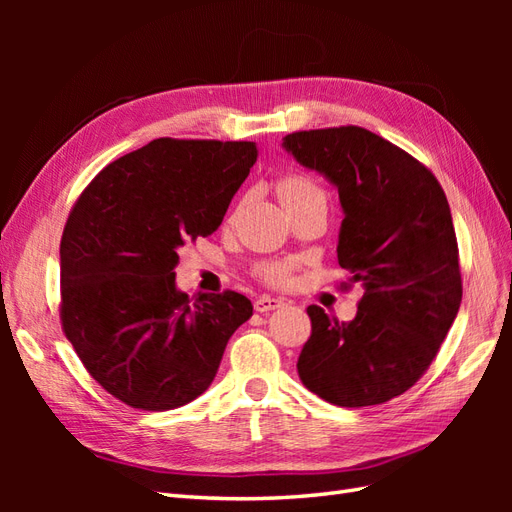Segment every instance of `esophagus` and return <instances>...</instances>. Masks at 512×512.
Listing matches in <instances>:
<instances>
[{
  "mask_svg": "<svg viewBox=\"0 0 512 512\" xmlns=\"http://www.w3.org/2000/svg\"><path fill=\"white\" fill-rule=\"evenodd\" d=\"M284 305H286L284 299H275V297H269V294H262V297H256V301H254L256 312H260V314L273 312V309H280Z\"/></svg>",
  "mask_w": 512,
  "mask_h": 512,
  "instance_id": "1",
  "label": "esophagus"
}]
</instances>
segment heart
Wrapping results in <instances>:
<instances>
[{
    "label": "heart",
    "instance_id": "1",
    "mask_svg": "<svg viewBox=\"0 0 512 512\" xmlns=\"http://www.w3.org/2000/svg\"><path fill=\"white\" fill-rule=\"evenodd\" d=\"M307 192H320L316 188L314 181H309L307 177L301 175H288L280 183H277V196L282 200L307 194ZM258 273L265 282L269 284H286L290 280V267L284 265V262H267V265H260Z\"/></svg>",
    "mask_w": 512,
    "mask_h": 512
}]
</instances>
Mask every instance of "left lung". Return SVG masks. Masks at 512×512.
Returning a JSON list of instances; mask_svg holds the SVG:
<instances>
[{"label": "left lung", "mask_w": 512, "mask_h": 512, "mask_svg": "<svg viewBox=\"0 0 512 512\" xmlns=\"http://www.w3.org/2000/svg\"><path fill=\"white\" fill-rule=\"evenodd\" d=\"M284 147L337 185L346 213L337 260L365 288L348 324L307 307L312 337L299 378L335 406L384 404L425 374L459 312V247L446 194L423 162L359 126L292 132Z\"/></svg>", "instance_id": "obj_1"}]
</instances>
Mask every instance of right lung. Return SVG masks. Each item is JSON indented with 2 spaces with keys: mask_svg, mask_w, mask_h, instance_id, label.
<instances>
[{
  "mask_svg": "<svg viewBox=\"0 0 512 512\" xmlns=\"http://www.w3.org/2000/svg\"><path fill=\"white\" fill-rule=\"evenodd\" d=\"M258 158L250 141L156 138L76 198L61 235L59 320L81 363L126 406L162 412L207 391L252 318L235 290L175 288L179 247L207 237Z\"/></svg>",
  "mask_w": 512,
  "mask_h": 512,
  "instance_id": "1",
  "label": "right lung"
}]
</instances>
